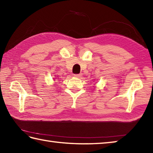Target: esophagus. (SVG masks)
<instances>
[{"label":"esophagus","mask_w":153,"mask_h":153,"mask_svg":"<svg viewBox=\"0 0 153 153\" xmlns=\"http://www.w3.org/2000/svg\"><path fill=\"white\" fill-rule=\"evenodd\" d=\"M82 76V74H74V77H81Z\"/></svg>","instance_id":"esophagus-1"}]
</instances>
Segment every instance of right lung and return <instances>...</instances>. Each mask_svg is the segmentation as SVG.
Segmentation results:
<instances>
[{
  "label": "right lung",
  "instance_id": "1",
  "mask_svg": "<svg viewBox=\"0 0 153 153\" xmlns=\"http://www.w3.org/2000/svg\"><path fill=\"white\" fill-rule=\"evenodd\" d=\"M54 79H56V78H54ZM56 79H59V78H56Z\"/></svg>",
  "mask_w": 153,
  "mask_h": 153
}]
</instances>
